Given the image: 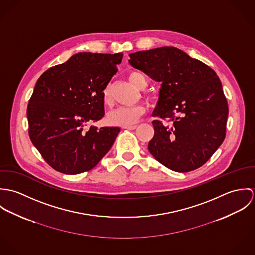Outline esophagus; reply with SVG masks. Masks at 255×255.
<instances>
[{"instance_id":"34e87169","label":"esophagus","mask_w":255,"mask_h":255,"mask_svg":"<svg viewBox=\"0 0 255 255\" xmlns=\"http://www.w3.org/2000/svg\"><path fill=\"white\" fill-rule=\"evenodd\" d=\"M137 128V126H135V125H133V126H125V127H123V128H125V129H135Z\"/></svg>"}]
</instances>
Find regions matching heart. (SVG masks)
I'll return each mask as SVG.
<instances>
[{
  "label": "heart",
  "instance_id": "1",
  "mask_svg": "<svg viewBox=\"0 0 255 255\" xmlns=\"http://www.w3.org/2000/svg\"><path fill=\"white\" fill-rule=\"evenodd\" d=\"M128 80L130 83L137 89L145 88L147 86V80L142 73L137 72H131L128 73ZM103 102L105 105H112L113 98L110 92L109 87H106L103 90ZM145 113V108L143 106H120L110 111L107 116V121L112 126H131L135 124L141 116Z\"/></svg>",
  "mask_w": 255,
  "mask_h": 255
}]
</instances>
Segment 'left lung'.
Returning <instances> with one entry per match:
<instances>
[{
  "mask_svg": "<svg viewBox=\"0 0 255 255\" xmlns=\"http://www.w3.org/2000/svg\"><path fill=\"white\" fill-rule=\"evenodd\" d=\"M128 56L131 67L161 82L152 115L172 121L170 126L152 122L154 136L148 143L149 152L175 172L201 167L226 136L229 108L217 73L175 47L138 51Z\"/></svg>",
  "mask_w": 255,
  "mask_h": 255,
  "instance_id": "1",
  "label": "left lung"
}]
</instances>
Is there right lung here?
<instances>
[{
	"label": "right lung",
	"instance_id": "add662e5",
	"mask_svg": "<svg viewBox=\"0 0 255 255\" xmlns=\"http://www.w3.org/2000/svg\"><path fill=\"white\" fill-rule=\"evenodd\" d=\"M122 59L123 53H78L38 78L26 112L28 132L56 171H89L114 144L120 128L85 127L104 117L103 90Z\"/></svg>",
	"mask_w": 255,
	"mask_h": 255
}]
</instances>
